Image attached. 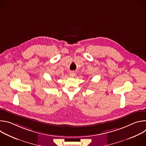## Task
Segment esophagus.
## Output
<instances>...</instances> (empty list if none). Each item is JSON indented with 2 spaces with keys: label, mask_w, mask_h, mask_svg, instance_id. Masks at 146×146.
Returning <instances> with one entry per match:
<instances>
[{
  "label": "esophagus",
  "mask_w": 146,
  "mask_h": 146,
  "mask_svg": "<svg viewBox=\"0 0 146 146\" xmlns=\"http://www.w3.org/2000/svg\"><path fill=\"white\" fill-rule=\"evenodd\" d=\"M69 75H70V76H71V77H74V76L76 75V73H75L74 72H73V71L70 72L69 73Z\"/></svg>",
  "instance_id": "34e87169"
}]
</instances>
